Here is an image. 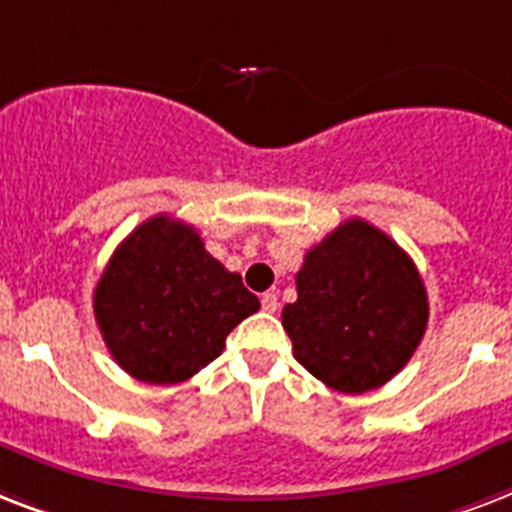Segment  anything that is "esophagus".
<instances>
[{
  "label": "esophagus",
  "mask_w": 512,
  "mask_h": 512,
  "mask_svg": "<svg viewBox=\"0 0 512 512\" xmlns=\"http://www.w3.org/2000/svg\"><path fill=\"white\" fill-rule=\"evenodd\" d=\"M280 307V301H277V293L275 291H267L261 296V310L264 312H277Z\"/></svg>",
  "instance_id": "1"
}]
</instances>
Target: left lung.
I'll use <instances>...</instances> for the list:
<instances>
[{"label":"left lung","mask_w":512,"mask_h":512,"mask_svg":"<svg viewBox=\"0 0 512 512\" xmlns=\"http://www.w3.org/2000/svg\"><path fill=\"white\" fill-rule=\"evenodd\" d=\"M285 304L293 358L339 392H368L406 366L427 328V291L408 253L363 219L312 245Z\"/></svg>","instance_id":"1"}]
</instances>
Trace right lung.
<instances>
[{
	"instance_id": "1",
	"label": "right lung",
	"mask_w": 512,
	"mask_h": 512,
	"mask_svg": "<svg viewBox=\"0 0 512 512\" xmlns=\"http://www.w3.org/2000/svg\"><path fill=\"white\" fill-rule=\"evenodd\" d=\"M93 310L120 368L138 382L178 384L219 358L259 299L205 251L197 229L162 213L114 251Z\"/></svg>"
}]
</instances>
